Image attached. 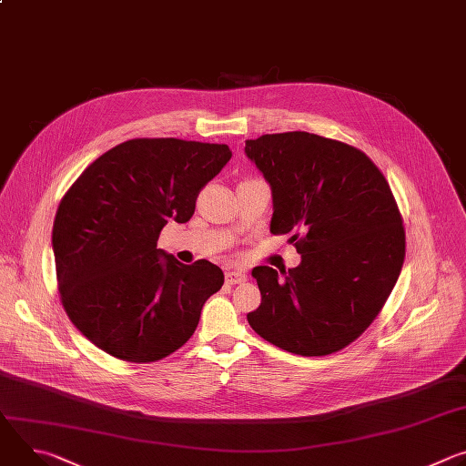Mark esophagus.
<instances>
[{"label":"esophagus","instance_id":"1","mask_svg":"<svg viewBox=\"0 0 466 466\" xmlns=\"http://www.w3.org/2000/svg\"><path fill=\"white\" fill-rule=\"evenodd\" d=\"M225 279H227V284H230V286H234V284H243V282H247V275L243 273V271H228V273H225Z\"/></svg>","mask_w":466,"mask_h":466}]
</instances>
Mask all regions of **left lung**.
<instances>
[{"instance_id":"obj_1","label":"left lung","mask_w":466,"mask_h":466,"mask_svg":"<svg viewBox=\"0 0 466 466\" xmlns=\"http://www.w3.org/2000/svg\"><path fill=\"white\" fill-rule=\"evenodd\" d=\"M273 191V234H291L300 265L252 269L261 304L247 315L259 338L299 356L356 341L389 299L406 232L389 182L360 149L293 130L245 142Z\"/></svg>"}]
</instances>
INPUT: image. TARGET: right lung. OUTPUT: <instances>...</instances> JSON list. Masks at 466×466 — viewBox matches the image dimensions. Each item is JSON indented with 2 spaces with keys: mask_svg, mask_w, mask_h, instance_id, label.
<instances>
[{
  "mask_svg": "<svg viewBox=\"0 0 466 466\" xmlns=\"http://www.w3.org/2000/svg\"><path fill=\"white\" fill-rule=\"evenodd\" d=\"M230 157L225 144L137 138L64 193L51 236L60 300L97 349L151 363L193 336L223 271L208 259L184 265L157 241L169 219L189 221L198 191Z\"/></svg>",
  "mask_w": 466,
  "mask_h": 466,
  "instance_id": "right-lung-1",
  "label": "right lung"
}]
</instances>
